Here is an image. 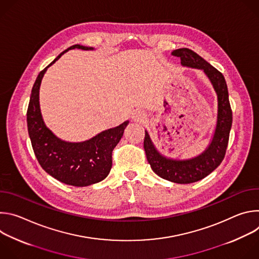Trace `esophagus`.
I'll return each instance as SVG.
<instances>
[{"label": "esophagus", "instance_id": "34e87169", "mask_svg": "<svg viewBox=\"0 0 259 259\" xmlns=\"http://www.w3.org/2000/svg\"><path fill=\"white\" fill-rule=\"evenodd\" d=\"M143 118H144V115H143L142 113H140V112H135V113H133L132 119H133L134 121H142Z\"/></svg>", "mask_w": 259, "mask_h": 259}]
</instances>
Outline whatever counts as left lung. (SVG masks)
Segmentation results:
<instances>
[{"label": "left lung", "instance_id": "left-lung-1", "mask_svg": "<svg viewBox=\"0 0 259 259\" xmlns=\"http://www.w3.org/2000/svg\"><path fill=\"white\" fill-rule=\"evenodd\" d=\"M179 57L183 66L203 69L217 94V122L213 138L207 149L198 157L190 160H172L162 156L145 131L143 147L147 162L160 177L175 183H192L199 181L214 171L223 162L230 138L233 113L229 100L227 82L223 73L191 49L180 48L172 52Z\"/></svg>", "mask_w": 259, "mask_h": 259}]
</instances>
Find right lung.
<instances>
[{"label": "right lung", "mask_w": 259, "mask_h": 259, "mask_svg": "<svg viewBox=\"0 0 259 259\" xmlns=\"http://www.w3.org/2000/svg\"><path fill=\"white\" fill-rule=\"evenodd\" d=\"M75 48L93 49L92 47L73 45L61 52L40 71L31 89L26 121L32 150L41 167L60 182L73 187H87L103 180L108 175L113 164V150L122 138L129 121L104 130L83 142L63 141L46 127L39 102V90L44 73L63 53Z\"/></svg>", "instance_id": "right-lung-1"}]
</instances>
